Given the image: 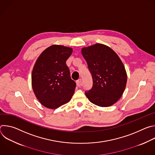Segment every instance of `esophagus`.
<instances>
[{
  "instance_id": "esophagus-1",
  "label": "esophagus",
  "mask_w": 155,
  "mask_h": 155,
  "mask_svg": "<svg viewBox=\"0 0 155 155\" xmlns=\"http://www.w3.org/2000/svg\"><path fill=\"white\" fill-rule=\"evenodd\" d=\"M76 83H77V86H80V84H81V79H78V80H77L76 81Z\"/></svg>"
}]
</instances>
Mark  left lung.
Listing matches in <instances>:
<instances>
[{
  "instance_id": "1",
  "label": "left lung",
  "mask_w": 155,
  "mask_h": 155,
  "mask_svg": "<svg viewBox=\"0 0 155 155\" xmlns=\"http://www.w3.org/2000/svg\"><path fill=\"white\" fill-rule=\"evenodd\" d=\"M81 54L93 78L91 89L85 91L86 97L100 107L112 105L120 99L126 85L123 62L112 49L101 43L83 48Z\"/></svg>"
}]
</instances>
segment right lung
Instances as JSON below:
<instances>
[{"instance_id": "1", "label": "right lung", "mask_w": 155, "mask_h": 155, "mask_svg": "<svg viewBox=\"0 0 155 155\" xmlns=\"http://www.w3.org/2000/svg\"><path fill=\"white\" fill-rule=\"evenodd\" d=\"M72 48L53 45L37 58L32 72V86L39 102L47 108L55 109L71 99L76 87L71 79L66 61Z\"/></svg>"}]
</instances>
